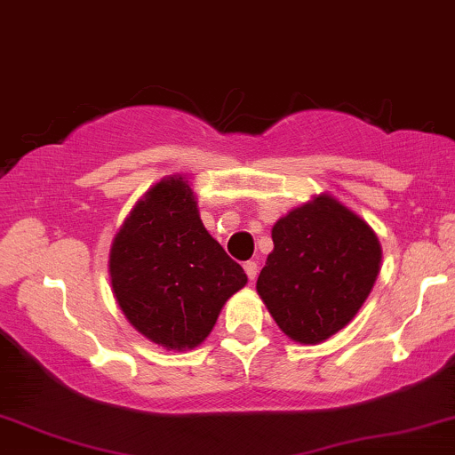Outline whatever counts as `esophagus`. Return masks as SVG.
<instances>
[{
    "instance_id": "34e87169",
    "label": "esophagus",
    "mask_w": 455,
    "mask_h": 455,
    "mask_svg": "<svg viewBox=\"0 0 455 455\" xmlns=\"http://www.w3.org/2000/svg\"><path fill=\"white\" fill-rule=\"evenodd\" d=\"M243 268H245V275H247V278H250V281H253V278L258 276V264L256 262H245Z\"/></svg>"
}]
</instances>
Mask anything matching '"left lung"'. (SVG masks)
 Listing matches in <instances>:
<instances>
[{"label":"left lung","instance_id":"obj_1","mask_svg":"<svg viewBox=\"0 0 455 455\" xmlns=\"http://www.w3.org/2000/svg\"><path fill=\"white\" fill-rule=\"evenodd\" d=\"M256 289L291 341L316 345L354 320L377 283L380 250L364 218L329 193L278 218Z\"/></svg>","mask_w":455,"mask_h":455}]
</instances>
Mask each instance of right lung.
<instances>
[{
    "label": "right lung",
    "mask_w": 455,
    "mask_h": 455,
    "mask_svg": "<svg viewBox=\"0 0 455 455\" xmlns=\"http://www.w3.org/2000/svg\"><path fill=\"white\" fill-rule=\"evenodd\" d=\"M108 272L132 329L174 351L204 343L222 306L247 284L243 268L205 231L185 174L164 177L132 205Z\"/></svg>",
    "instance_id": "1"
}]
</instances>
